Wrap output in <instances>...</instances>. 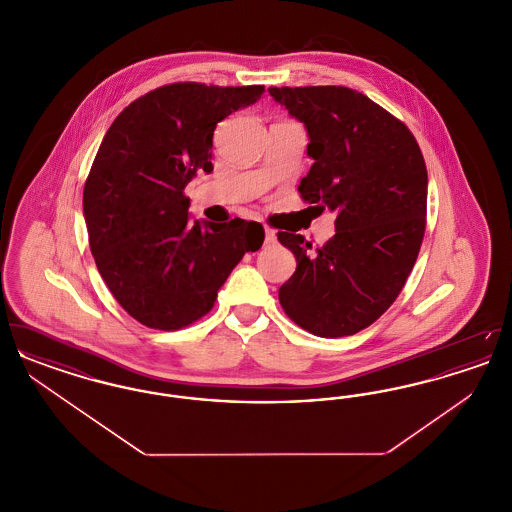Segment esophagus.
<instances>
[{"label": "esophagus", "mask_w": 512, "mask_h": 512, "mask_svg": "<svg viewBox=\"0 0 512 512\" xmlns=\"http://www.w3.org/2000/svg\"><path fill=\"white\" fill-rule=\"evenodd\" d=\"M276 244V232L272 228H265V245Z\"/></svg>", "instance_id": "esophagus-1"}]
</instances>
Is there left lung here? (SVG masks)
<instances>
[{
	"instance_id": "obj_1",
	"label": "left lung",
	"mask_w": 512,
	"mask_h": 512,
	"mask_svg": "<svg viewBox=\"0 0 512 512\" xmlns=\"http://www.w3.org/2000/svg\"><path fill=\"white\" fill-rule=\"evenodd\" d=\"M268 94L311 140L315 163L299 194L336 213L334 238L317 249L278 232L297 261L280 305L315 336H353L390 309L416 263L428 201L422 151L403 122L357 90L272 86Z\"/></svg>"
}]
</instances>
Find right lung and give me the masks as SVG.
Masks as SVG:
<instances>
[{
    "mask_svg": "<svg viewBox=\"0 0 512 512\" xmlns=\"http://www.w3.org/2000/svg\"><path fill=\"white\" fill-rule=\"evenodd\" d=\"M265 86L176 82L132 101L109 126L84 184V219L99 274L147 328L180 330L205 317L259 222L190 220L184 188L213 171V132Z\"/></svg>",
    "mask_w": 512,
    "mask_h": 512,
    "instance_id": "1",
    "label": "right lung"
}]
</instances>
